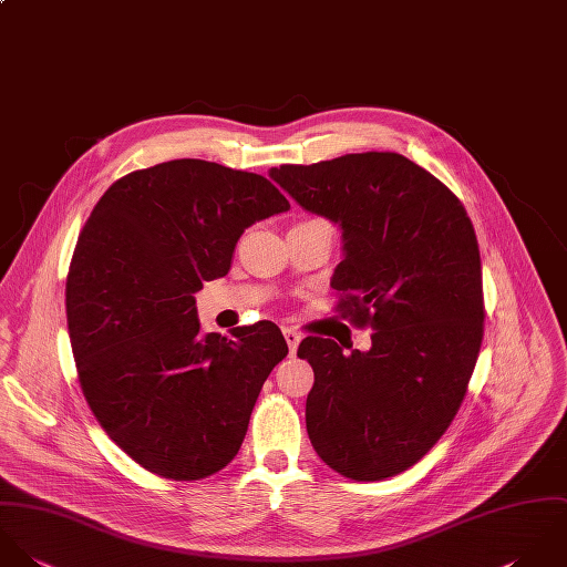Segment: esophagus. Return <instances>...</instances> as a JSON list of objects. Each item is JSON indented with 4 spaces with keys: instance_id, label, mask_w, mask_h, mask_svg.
Returning <instances> with one entry per match:
<instances>
[{
    "instance_id": "34e87169",
    "label": "esophagus",
    "mask_w": 567,
    "mask_h": 567,
    "mask_svg": "<svg viewBox=\"0 0 567 567\" xmlns=\"http://www.w3.org/2000/svg\"><path fill=\"white\" fill-rule=\"evenodd\" d=\"M282 336H285V340H287V346H289V352L291 354H296V350H298V346H300V333L298 331H293V329H285L282 331Z\"/></svg>"
}]
</instances>
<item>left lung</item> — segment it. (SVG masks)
<instances>
[{"instance_id":"left-lung-1","label":"left lung","mask_w":567,"mask_h":567,"mask_svg":"<svg viewBox=\"0 0 567 567\" xmlns=\"http://www.w3.org/2000/svg\"><path fill=\"white\" fill-rule=\"evenodd\" d=\"M269 177L307 213L341 229L331 287L370 350L343 354L307 338L313 450L357 482L392 477L430 452L466 394L484 336L473 224L452 190L399 153H350Z\"/></svg>"}]
</instances>
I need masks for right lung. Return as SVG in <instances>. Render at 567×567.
I'll return each instance as SVG.
<instances>
[{
    "mask_svg": "<svg viewBox=\"0 0 567 567\" xmlns=\"http://www.w3.org/2000/svg\"><path fill=\"white\" fill-rule=\"evenodd\" d=\"M262 175L171 159L110 186L83 227L65 311L83 394L137 464L202 480L238 453L260 388L289 352L276 324L199 333L195 293L240 234L287 213Z\"/></svg>",
    "mask_w": 567,
    "mask_h": 567,
    "instance_id": "add662e5",
    "label": "right lung"
}]
</instances>
